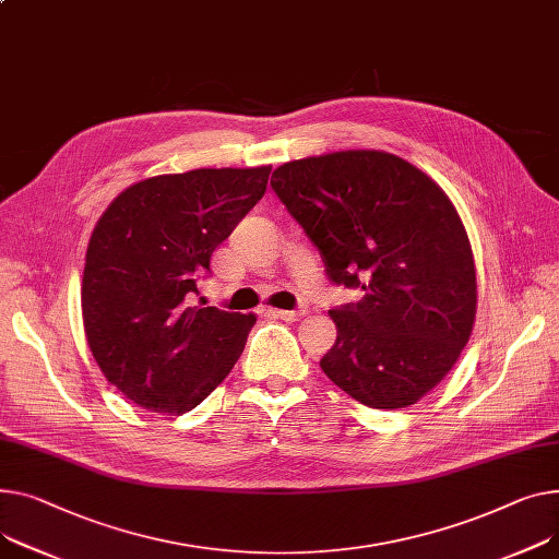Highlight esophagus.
Instances as JSON below:
<instances>
[{
  "instance_id": "esophagus-1",
  "label": "esophagus",
  "mask_w": 559,
  "mask_h": 559,
  "mask_svg": "<svg viewBox=\"0 0 559 559\" xmlns=\"http://www.w3.org/2000/svg\"><path fill=\"white\" fill-rule=\"evenodd\" d=\"M267 314L283 319V321H299L304 317L301 310H267Z\"/></svg>"
}]
</instances>
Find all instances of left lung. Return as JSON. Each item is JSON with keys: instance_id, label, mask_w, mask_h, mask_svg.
I'll use <instances>...</instances> for the list:
<instances>
[{"instance_id": "left-lung-1", "label": "left lung", "mask_w": 559, "mask_h": 559, "mask_svg": "<svg viewBox=\"0 0 559 559\" xmlns=\"http://www.w3.org/2000/svg\"><path fill=\"white\" fill-rule=\"evenodd\" d=\"M272 189L328 278L364 292L328 310L337 342L319 361L323 373L370 408L416 404L450 373L476 314L474 255L450 198L380 151L287 162Z\"/></svg>"}]
</instances>
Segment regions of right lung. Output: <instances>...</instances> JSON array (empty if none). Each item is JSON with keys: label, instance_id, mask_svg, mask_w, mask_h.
<instances>
[{"label": "right lung", "instance_id": "1", "mask_svg": "<svg viewBox=\"0 0 559 559\" xmlns=\"http://www.w3.org/2000/svg\"><path fill=\"white\" fill-rule=\"evenodd\" d=\"M270 173L151 177L96 222L83 274L87 344L107 382L147 412H191L242 355L255 317L195 304L198 281L215 247L265 195Z\"/></svg>", "mask_w": 559, "mask_h": 559}]
</instances>
